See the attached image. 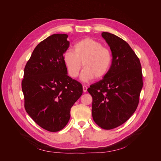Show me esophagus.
Here are the masks:
<instances>
[{
	"mask_svg": "<svg viewBox=\"0 0 161 161\" xmlns=\"http://www.w3.org/2000/svg\"><path fill=\"white\" fill-rule=\"evenodd\" d=\"M87 86H86L85 85H83V92H86L87 91Z\"/></svg>",
	"mask_w": 161,
	"mask_h": 161,
	"instance_id": "34e87169",
	"label": "esophagus"
}]
</instances>
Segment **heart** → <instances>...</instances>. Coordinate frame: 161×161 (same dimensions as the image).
Masks as SVG:
<instances>
[{"label": "heart", "instance_id": "b5f03b06", "mask_svg": "<svg viewBox=\"0 0 161 161\" xmlns=\"http://www.w3.org/2000/svg\"><path fill=\"white\" fill-rule=\"evenodd\" d=\"M74 49L75 52L68 50L63 55V60L70 76H78L81 62L84 68L80 79L83 81L94 78L99 80L108 74L112 63V55L110 50L103 47L101 42L86 37L77 42Z\"/></svg>", "mask_w": 161, "mask_h": 161}]
</instances>
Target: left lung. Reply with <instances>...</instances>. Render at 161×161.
<instances>
[{
    "instance_id": "obj_1",
    "label": "left lung",
    "mask_w": 161,
    "mask_h": 161,
    "mask_svg": "<svg viewBox=\"0 0 161 161\" xmlns=\"http://www.w3.org/2000/svg\"><path fill=\"white\" fill-rule=\"evenodd\" d=\"M110 48L112 63L108 74L91 85L92 114L94 122L106 130L125 123L136 111L143 87L142 65L129 44L113 34H101Z\"/></svg>"
}]
</instances>
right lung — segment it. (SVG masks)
Segmentation results:
<instances>
[{
  "mask_svg": "<svg viewBox=\"0 0 161 161\" xmlns=\"http://www.w3.org/2000/svg\"><path fill=\"white\" fill-rule=\"evenodd\" d=\"M67 37L65 34H53L38 44L25 65L21 83L27 113L50 132L67 125L71 107L83 94L81 84L67 75L63 60L69 47Z\"/></svg>",
  "mask_w": 161,
  "mask_h": 161,
  "instance_id": "1",
  "label": "right lung"
}]
</instances>
